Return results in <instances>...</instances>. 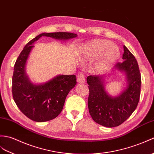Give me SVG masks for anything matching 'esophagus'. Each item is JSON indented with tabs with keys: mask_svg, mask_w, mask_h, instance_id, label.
<instances>
[{
	"mask_svg": "<svg viewBox=\"0 0 154 154\" xmlns=\"http://www.w3.org/2000/svg\"><path fill=\"white\" fill-rule=\"evenodd\" d=\"M77 82H78V83H85V75L81 73L79 75H78Z\"/></svg>",
	"mask_w": 154,
	"mask_h": 154,
	"instance_id": "1",
	"label": "esophagus"
}]
</instances>
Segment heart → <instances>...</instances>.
I'll return each instance as SVG.
<instances>
[{
	"instance_id": "b5f03b06",
	"label": "heart",
	"mask_w": 154,
	"mask_h": 154,
	"mask_svg": "<svg viewBox=\"0 0 154 154\" xmlns=\"http://www.w3.org/2000/svg\"><path fill=\"white\" fill-rule=\"evenodd\" d=\"M119 50L112 42L104 39H97L87 44L83 50V56L86 59L100 60L94 67L96 73H103L112 67L119 58Z\"/></svg>"
}]
</instances>
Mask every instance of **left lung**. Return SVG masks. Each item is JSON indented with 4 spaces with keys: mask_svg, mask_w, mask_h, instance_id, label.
I'll return each instance as SVG.
<instances>
[{
    "mask_svg": "<svg viewBox=\"0 0 154 154\" xmlns=\"http://www.w3.org/2000/svg\"><path fill=\"white\" fill-rule=\"evenodd\" d=\"M123 51L124 61L116 64L113 72H123L127 85L117 96H112L107 92L103 76L90 75L87 78L89 113L96 123L106 127L122 124L137 108L140 99L141 76L137 61L125 46Z\"/></svg>",
    "mask_w": 154,
    "mask_h": 154,
    "instance_id": "8db88e82",
    "label": "left lung"
}]
</instances>
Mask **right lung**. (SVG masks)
Here are the masks:
<instances>
[{"label": "right lung", "instance_id": "add662e5", "mask_svg": "<svg viewBox=\"0 0 154 154\" xmlns=\"http://www.w3.org/2000/svg\"><path fill=\"white\" fill-rule=\"evenodd\" d=\"M77 36L67 32L42 33L24 46L14 67L12 95L17 106L25 116L37 122L54 119L62 112L66 96L77 84L75 75H58L44 83L31 82L26 71L27 60L35 42L42 37L66 41Z\"/></svg>", "mask_w": 154, "mask_h": 154}]
</instances>
